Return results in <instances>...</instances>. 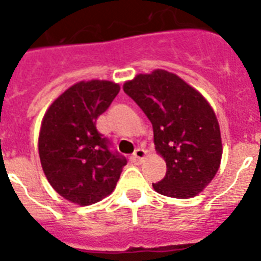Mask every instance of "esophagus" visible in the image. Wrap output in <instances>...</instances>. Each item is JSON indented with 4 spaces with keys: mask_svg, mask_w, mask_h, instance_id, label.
Here are the masks:
<instances>
[{
    "mask_svg": "<svg viewBox=\"0 0 261 261\" xmlns=\"http://www.w3.org/2000/svg\"><path fill=\"white\" fill-rule=\"evenodd\" d=\"M147 153L145 149H141V147H138V149H136L135 153H133V161H136V162H141L142 159L146 158Z\"/></svg>",
    "mask_w": 261,
    "mask_h": 261,
    "instance_id": "obj_1",
    "label": "esophagus"
}]
</instances>
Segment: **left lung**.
I'll list each match as a JSON object with an SVG mask.
<instances>
[{"label":"left lung","instance_id":"left-lung-1","mask_svg":"<svg viewBox=\"0 0 261 261\" xmlns=\"http://www.w3.org/2000/svg\"><path fill=\"white\" fill-rule=\"evenodd\" d=\"M129 95L150 120L166 176L153 188L175 199L199 195L217 174L222 158L218 120L208 100L174 73L156 69L125 82Z\"/></svg>","mask_w":261,"mask_h":261}]
</instances>
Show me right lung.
<instances>
[{
    "instance_id": "1",
    "label": "right lung",
    "mask_w": 261,
    "mask_h": 261,
    "mask_svg": "<svg viewBox=\"0 0 261 261\" xmlns=\"http://www.w3.org/2000/svg\"><path fill=\"white\" fill-rule=\"evenodd\" d=\"M119 91V85L111 81H81L49 106L41 121L43 171L53 190L81 206L111 195L126 165L96 129V119Z\"/></svg>"
}]
</instances>
